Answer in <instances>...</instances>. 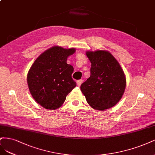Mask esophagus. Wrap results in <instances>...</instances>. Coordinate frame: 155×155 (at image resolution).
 <instances>
[{"instance_id":"1","label":"esophagus","mask_w":155,"mask_h":155,"mask_svg":"<svg viewBox=\"0 0 155 155\" xmlns=\"http://www.w3.org/2000/svg\"><path fill=\"white\" fill-rule=\"evenodd\" d=\"M83 82V80L82 79H81V80H78V81H77V86H80L82 84V83Z\"/></svg>"}]
</instances>
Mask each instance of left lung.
Listing matches in <instances>:
<instances>
[{
    "label": "left lung",
    "mask_w": 155,
    "mask_h": 155,
    "mask_svg": "<svg viewBox=\"0 0 155 155\" xmlns=\"http://www.w3.org/2000/svg\"><path fill=\"white\" fill-rule=\"evenodd\" d=\"M86 55L91 62V75L81 84V89L93 108L106 110L121 99L126 89V77L109 52L87 51Z\"/></svg>",
    "instance_id": "1"
}]
</instances>
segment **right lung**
Segmentation results:
<instances>
[{
  "mask_svg": "<svg viewBox=\"0 0 155 155\" xmlns=\"http://www.w3.org/2000/svg\"><path fill=\"white\" fill-rule=\"evenodd\" d=\"M75 49L59 46L49 48L34 62L28 74V85L33 98L47 109L61 107L76 86L71 74L73 68L67 58Z\"/></svg>",
  "mask_w": 155,
  "mask_h": 155,
  "instance_id": "add662e5",
  "label": "right lung"
}]
</instances>
